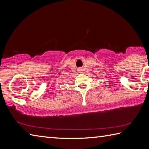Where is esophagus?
Wrapping results in <instances>:
<instances>
[{"mask_svg":"<svg viewBox=\"0 0 149 149\" xmlns=\"http://www.w3.org/2000/svg\"><path fill=\"white\" fill-rule=\"evenodd\" d=\"M78 71H79V72H82V71H83V68H78Z\"/></svg>","mask_w":149,"mask_h":149,"instance_id":"esophagus-1","label":"esophagus"}]
</instances>
